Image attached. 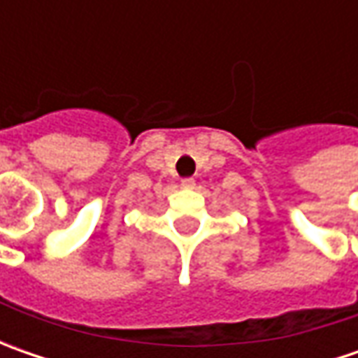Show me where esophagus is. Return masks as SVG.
Segmentation results:
<instances>
[{"label":"esophagus","instance_id":"esophagus-1","mask_svg":"<svg viewBox=\"0 0 358 358\" xmlns=\"http://www.w3.org/2000/svg\"><path fill=\"white\" fill-rule=\"evenodd\" d=\"M181 187H183V189H193V187H195V179H193V177H185V179L181 181Z\"/></svg>","mask_w":358,"mask_h":358}]
</instances>
